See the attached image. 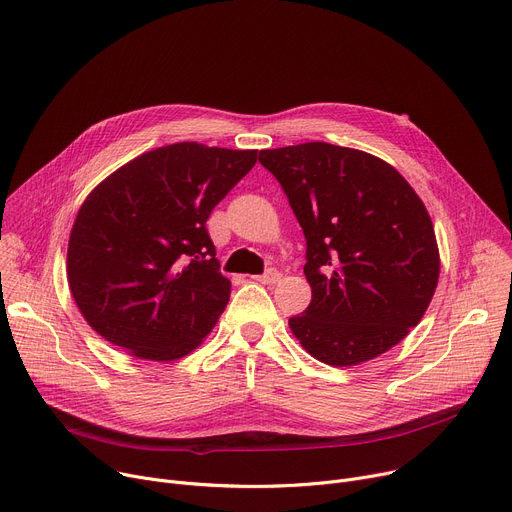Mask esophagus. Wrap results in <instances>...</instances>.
Wrapping results in <instances>:
<instances>
[{
  "label": "esophagus",
  "mask_w": 512,
  "mask_h": 512,
  "mask_svg": "<svg viewBox=\"0 0 512 512\" xmlns=\"http://www.w3.org/2000/svg\"><path fill=\"white\" fill-rule=\"evenodd\" d=\"M256 282H262V285H274V282L280 280V272L276 268H268L264 274L254 276Z\"/></svg>",
  "instance_id": "34e87169"
}]
</instances>
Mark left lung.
<instances>
[{"mask_svg":"<svg viewBox=\"0 0 512 512\" xmlns=\"http://www.w3.org/2000/svg\"><path fill=\"white\" fill-rule=\"evenodd\" d=\"M307 240L311 303L289 319L329 366L368 362L407 337L439 278L431 217L399 170L354 148L307 142L262 150Z\"/></svg>","mask_w":512,"mask_h":512,"instance_id":"left-lung-1","label":"left lung"}]
</instances>
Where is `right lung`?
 <instances>
[{"instance_id":"1","label":"right lung","mask_w":512,"mask_h":512,"mask_svg":"<svg viewBox=\"0 0 512 512\" xmlns=\"http://www.w3.org/2000/svg\"><path fill=\"white\" fill-rule=\"evenodd\" d=\"M258 150L179 142L99 183L73 223L67 276L85 321L142 360L193 352L230 301L205 221Z\"/></svg>"}]
</instances>
